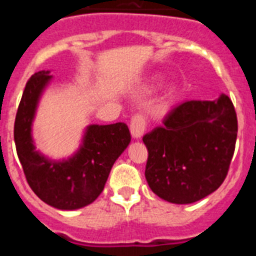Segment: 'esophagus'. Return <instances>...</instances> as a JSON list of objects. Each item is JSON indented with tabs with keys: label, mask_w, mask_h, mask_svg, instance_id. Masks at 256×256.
I'll list each match as a JSON object with an SVG mask.
<instances>
[{
	"label": "esophagus",
	"mask_w": 256,
	"mask_h": 256,
	"mask_svg": "<svg viewBox=\"0 0 256 256\" xmlns=\"http://www.w3.org/2000/svg\"><path fill=\"white\" fill-rule=\"evenodd\" d=\"M146 126H148V122H146V118L144 114H134L130 119V133L134 138H140L142 137L144 132L146 130Z\"/></svg>",
	"instance_id": "1"
}]
</instances>
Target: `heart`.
I'll use <instances>...</instances> for the list:
<instances>
[{
  "label": "heart",
  "mask_w": 256,
  "mask_h": 256,
  "mask_svg": "<svg viewBox=\"0 0 256 256\" xmlns=\"http://www.w3.org/2000/svg\"><path fill=\"white\" fill-rule=\"evenodd\" d=\"M172 94V91H169V94H168V96H166V98H169V96H170Z\"/></svg>",
  "instance_id": "b5f03b06"
}]
</instances>
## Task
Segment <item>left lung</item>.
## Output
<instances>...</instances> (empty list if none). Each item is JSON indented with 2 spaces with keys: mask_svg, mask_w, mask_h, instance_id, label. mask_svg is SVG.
Instances as JSON below:
<instances>
[{
  "mask_svg": "<svg viewBox=\"0 0 256 256\" xmlns=\"http://www.w3.org/2000/svg\"><path fill=\"white\" fill-rule=\"evenodd\" d=\"M144 136L148 151L144 177L154 194L173 204H191L219 188L230 170L237 115L230 97L186 101Z\"/></svg>",
  "mask_w": 256,
  "mask_h": 256,
  "instance_id": "8db88e82",
  "label": "left lung"
}]
</instances>
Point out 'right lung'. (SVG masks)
I'll list each match as a JSON object with an SVG mask.
<instances>
[{"mask_svg": "<svg viewBox=\"0 0 256 256\" xmlns=\"http://www.w3.org/2000/svg\"><path fill=\"white\" fill-rule=\"evenodd\" d=\"M40 70L26 82L18 108L14 140L29 187L46 204L74 210L91 204L102 192L115 160L130 142L126 123L90 126L80 150L66 162H51L36 151L30 126L40 92L51 76Z\"/></svg>", "mask_w": 256, "mask_h": 256, "instance_id": "add662e5", "label": "right lung"}]
</instances>
